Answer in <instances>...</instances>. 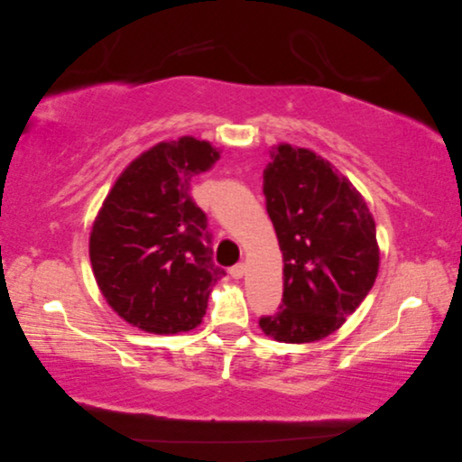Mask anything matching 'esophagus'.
<instances>
[{"label": "esophagus", "mask_w": 462, "mask_h": 462, "mask_svg": "<svg viewBox=\"0 0 462 462\" xmlns=\"http://www.w3.org/2000/svg\"><path fill=\"white\" fill-rule=\"evenodd\" d=\"M244 275H245V265L244 263H238V265L230 267V277L232 279H242Z\"/></svg>", "instance_id": "obj_1"}]
</instances>
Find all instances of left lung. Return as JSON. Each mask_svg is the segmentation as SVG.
<instances>
[{
  "label": "left lung",
  "instance_id": "1",
  "mask_svg": "<svg viewBox=\"0 0 462 462\" xmlns=\"http://www.w3.org/2000/svg\"><path fill=\"white\" fill-rule=\"evenodd\" d=\"M263 170V195L282 252V304L263 334L312 344L344 326L373 289L381 263L363 195L312 150L279 144Z\"/></svg>",
  "mask_w": 462,
  "mask_h": 462
}]
</instances>
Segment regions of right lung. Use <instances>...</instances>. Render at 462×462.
I'll return each instance as SVG.
<instances>
[{
  "instance_id": "right-lung-1",
  "label": "right lung",
  "mask_w": 462,
  "mask_h": 462,
  "mask_svg": "<svg viewBox=\"0 0 462 462\" xmlns=\"http://www.w3.org/2000/svg\"><path fill=\"white\" fill-rule=\"evenodd\" d=\"M220 152L181 136L142 152L116 177L89 236L97 287L142 332L170 336L203 322L224 271L212 263L207 215L189 191Z\"/></svg>"
}]
</instances>
